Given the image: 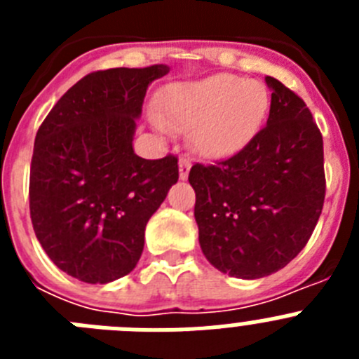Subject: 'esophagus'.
<instances>
[{
  "mask_svg": "<svg viewBox=\"0 0 359 359\" xmlns=\"http://www.w3.org/2000/svg\"><path fill=\"white\" fill-rule=\"evenodd\" d=\"M190 160L189 158L182 156L180 158V180H187L189 177V170H190Z\"/></svg>",
  "mask_w": 359,
  "mask_h": 359,
  "instance_id": "34e87169",
  "label": "esophagus"
}]
</instances>
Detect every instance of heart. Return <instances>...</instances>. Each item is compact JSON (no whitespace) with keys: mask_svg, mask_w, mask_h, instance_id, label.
I'll return each instance as SVG.
<instances>
[{"mask_svg":"<svg viewBox=\"0 0 359 359\" xmlns=\"http://www.w3.org/2000/svg\"><path fill=\"white\" fill-rule=\"evenodd\" d=\"M161 131L192 129V144L203 156L221 160L239 152L261 131L269 109L264 86L219 73L199 81L177 82L160 97Z\"/></svg>","mask_w":359,"mask_h":359,"instance_id":"1","label":"heart"}]
</instances>
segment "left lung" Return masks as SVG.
Wrapping results in <instances>:
<instances>
[{"mask_svg": "<svg viewBox=\"0 0 359 359\" xmlns=\"http://www.w3.org/2000/svg\"><path fill=\"white\" fill-rule=\"evenodd\" d=\"M266 84V128L231 158L196 163L189 174L203 253L219 271L248 280L302 252L325 198L323 140L309 107L277 79Z\"/></svg>", "mask_w": 359, "mask_h": 359, "instance_id": "obj_1", "label": "left lung"}]
</instances>
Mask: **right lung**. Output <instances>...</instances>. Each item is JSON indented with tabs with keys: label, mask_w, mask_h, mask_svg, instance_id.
I'll use <instances>...</instances> for the list:
<instances>
[{
	"label": "right lung",
	"mask_w": 359,
	"mask_h": 359,
	"mask_svg": "<svg viewBox=\"0 0 359 359\" xmlns=\"http://www.w3.org/2000/svg\"><path fill=\"white\" fill-rule=\"evenodd\" d=\"M169 66L93 72L41 123L30 165V217L53 264L88 284L131 273L145 226L177 182V158L145 160L133 136L152 81Z\"/></svg>",
	"instance_id": "1"
}]
</instances>
